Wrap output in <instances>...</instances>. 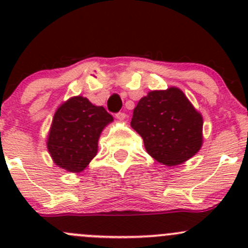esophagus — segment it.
Segmentation results:
<instances>
[{
	"label": "esophagus",
	"instance_id": "34e87169",
	"mask_svg": "<svg viewBox=\"0 0 248 248\" xmlns=\"http://www.w3.org/2000/svg\"><path fill=\"white\" fill-rule=\"evenodd\" d=\"M116 119L119 120V121H124V119H126V114H124V112H117Z\"/></svg>",
	"mask_w": 248,
	"mask_h": 248
}]
</instances>
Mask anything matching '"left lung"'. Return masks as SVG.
Returning a JSON list of instances; mask_svg holds the SVG:
<instances>
[{
	"label": "left lung",
	"mask_w": 248,
	"mask_h": 248,
	"mask_svg": "<svg viewBox=\"0 0 248 248\" xmlns=\"http://www.w3.org/2000/svg\"><path fill=\"white\" fill-rule=\"evenodd\" d=\"M131 126L144 140L147 154L169 167L193 157L202 144V116L177 87L142 97Z\"/></svg>",
	"instance_id": "obj_1"
}]
</instances>
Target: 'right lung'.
<instances>
[{
	"instance_id": "add662e5",
	"label": "right lung",
	"mask_w": 248,
	"mask_h": 248,
	"mask_svg": "<svg viewBox=\"0 0 248 248\" xmlns=\"http://www.w3.org/2000/svg\"><path fill=\"white\" fill-rule=\"evenodd\" d=\"M112 120L103 107L93 106L85 97H72L61 104L46 141L54 163L71 172L84 170L97 155L102 131Z\"/></svg>"
}]
</instances>
